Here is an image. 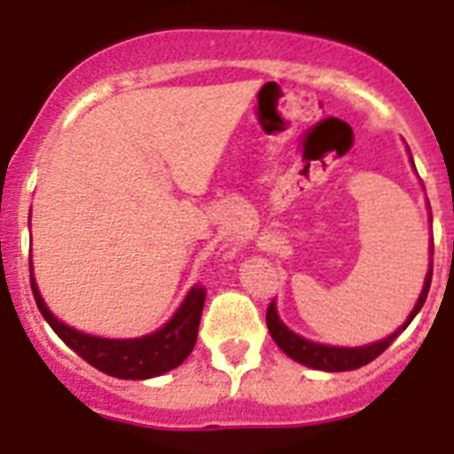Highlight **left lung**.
<instances>
[{
    "mask_svg": "<svg viewBox=\"0 0 454 454\" xmlns=\"http://www.w3.org/2000/svg\"><path fill=\"white\" fill-rule=\"evenodd\" d=\"M414 163V161H411ZM432 252H434V246H432ZM432 284V263L430 270L425 275L423 291L419 295V302H416L414 311L409 314V318L404 320L403 327H398V332H393L387 339L377 340V343H371V346L362 348H336V346H323V343H314V340H307L302 336H298L295 332H291L286 325L279 320L275 309V300L268 304L266 311V325L268 332H270L272 340L277 346L282 348L284 355H288L291 359H295L298 364H304L309 368H316V371H327V372H340V371H355V368H362L366 364H371L372 359L382 355L388 346H391L395 336L403 330H407V325L414 320V316L419 314L420 307L425 304V298H427V291H430Z\"/></svg>",
    "mask_w": 454,
    "mask_h": 454,
    "instance_id": "1",
    "label": "left lung"
}]
</instances>
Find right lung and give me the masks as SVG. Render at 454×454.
Instances as JSON below:
<instances>
[{
	"mask_svg": "<svg viewBox=\"0 0 454 454\" xmlns=\"http://www.w3.org/2000/svg\"><path fill=\"white\" fill-rule=\"evenodd\" d=\"M31 291H34L40 314L59 334V339L77 352L83 362L120 380H150L184 364L198 340L200 318H202L204 300H207V288L198 284L188 291L177 314L172 316L161 330L140 336V339H99V336L77 332L56 318L47 309L45 300L40 298L34 277H31Z\"/></svg>",
	"mask_w": 454,
	"mask_h": 454,
	"instance_id": "add662e5",
	"label": "right lung"
}]
</instances>
